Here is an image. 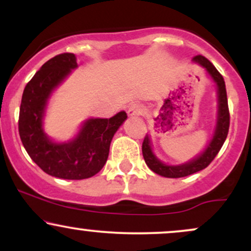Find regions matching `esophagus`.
<instances>
[{
	"instance_id": "1",
	"label": "esophagus",
	"mask_w": 251,
	"mask_h": 251,
	"mask_svg": "<svg viewBox=\"0 0 251 251\" xmlns=\"http://www.w3.org/2000/svg\"><path fill=\"white\" fill-rule=\"evenodd\" d=\"M144 111H145V108H144L142 105H139V103H133V105H131L128 107L127 114L128 117H138L142 116Z\"/></svg>"
}]
</instances>
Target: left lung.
Instances as JSON below:
<instances>
[{"instance_id": "obj_1", "label": "left lung", "mask_w": 251, "mask_h": 251, "mask_svg": "<svg viewBox=\"0 0 251 251\" xmlns=\"http://www.w3.org/2000/svg\"><path fill=\"white\" fill-rule=\"evenodd\" d=\"M192 61L200 63L203 66L208 73L211 75L215 82L217 83L218 88V122L217 127H216L215 135L212 140L206 148L205 151L201 153L200 157L196 158L188 164L178 166H170L163 164L160 160H158L154 157L153 152L151 150V144H150L149 135L146 134L144 138L143 142V155L145 159L146 165L149 166L152 171L155 172L157 175L163 176V177L168 178H180L186 177L196 172L201 171V170L205 169L206 166L210 165V163L215 159L216 155L218 154L220 150L223 146L224 142L226 139L227 132H229V125H230V113H229V106H227V98H226V82H224L223 76L222 74L216 70V67L211 62L203 55H196L192 59Z\"/></svg>"}]
</instances>
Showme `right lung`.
Returning <instances> with one entry per match:
<instances>
[{"label": "right lung", "mask_w": 251, "mask_h": 251, "mask_svg": "<svg viewBox=\"0 0 251 251\" xmlns=\"http://www.w3.org/2000/svg\"><path fill=\"white\" fill-rule=\"evenodd\" d=\"M77 66L75 55L63 53L43 63L25 85L19 116V133L25 151L46 174L62 179H86L97 175L108 158L112 138L127 114L89 119L73 142L51 143L43 133L42 118L50 92Z\"/></svg>", "instance_id": "add662e5"}]
</instances>
